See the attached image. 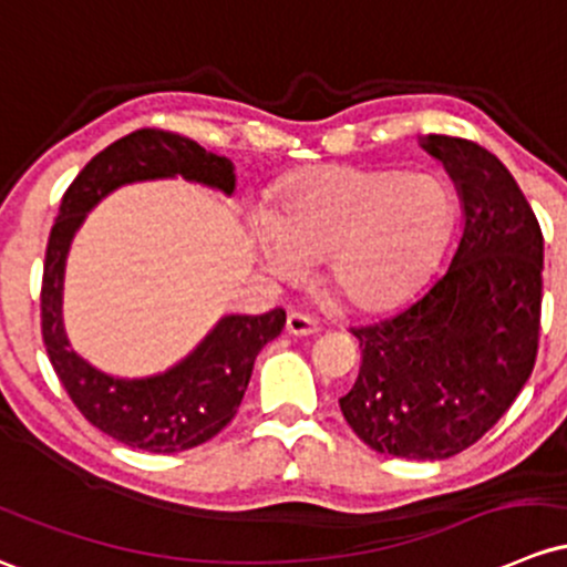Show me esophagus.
<instances>
[{"mask_svg": "<svg viewBox=\"0 0 567 567\" xmlns=\"http://www.w3.org/2000/svg\"><path fill=\"white\" fill-rule=\"evenodd\" d=\"M318 331H320V323L315 315L299 312V309H293V312L288 315V333H293V337H309V333H318Z\"/></svg>", "mask_w": 567, "mask_h": 567, "instance_id": "34e87169", "label": "esophagus"}]
</instances>
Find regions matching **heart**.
Here are the masks:
<instances>
[{"label":"heart","instance_id":"b5f03b06","mask_svg":"<svg viewBox=\"0 0 567 567\" xmlns=\"http://www.w3.org/2000/svg\"><path fill=\"white\" fill-rule=\"evenodd\" d=\"M454 217V193L434 174L323 165L290 176L252 236L274 277L299 279L323 260L333 299L378 312L419 288Z\"/></svg>","mask_w":567,"mask_h":567}]
</instances>
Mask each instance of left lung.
<instances>
[{"label": "left lung", "mask_w": 567, "mask_h": 567, "mask_svg": "<svg viewBox=\"0 0 567 567\" xmlns=\"http://www.w3.org/2000/svg\"><path fill=\"white\" fill-rule=\"evenodd\" d=\"M464 206L451 266L391 318L350 329L361 348L344 421L378 454L449 458L497 424L533 374L544 234L511 171L478 143L429 135Z\"/></svg>", "instance_id": "left-lung-1"}]
</instances>
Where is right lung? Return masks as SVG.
Masks as SVG:
<instances>
[{
	"instance_id": "obj_1",
	"label": "right lung",
	"mask_w": 567,
	"mask_h": 567,
	"mask_svg": "<svg viewBox=\"0 0 567 567\" xmlns=\"http://www.w3.org/2000/svg\"><path fill=\"white\" fill-rule=\"evenodd\" d=\"M184 176L234 193V165L171 130H135L92 157L64 193L45 247L40 329L53 372L94 429L130 449L176 454L195 449L234 421L264 344L285 329V309L228 315L193 355L157 378L122 380L83 361L62 326V279L70 241L97 200L143 178Z\"/></svg>"
}]
</instances>
